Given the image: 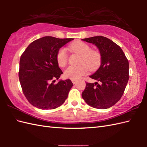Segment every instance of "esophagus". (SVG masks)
Masks as SVG:
<instances>
[{
	"label": "esophagus",
	"instance_id": "obj_1",
	"mask_svg": "<svg viewBox=\"0 0 147 147\" xmlns=\"http://www.w3.org/2000/svg\"><path fill=\"white\" fill-rule=\"evenodd\" d=\"M71 82H72V83H73V84H75L77 82V80H71Z\"/></svg>",
	"mask_w": 147,
	"mask_h": 147
}]
</instances>
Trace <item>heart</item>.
<instances>
[{"label":"heart","instance_id":"heart-1","mask_svg":"<svg viewBox=\"0 0 147 147\" xmlns=\"http://www.w3.org/2000/svg\"><path fill=\"white\" fill-rule=\"evenodd\" d=\"M73 52L79 54L81 57L79 59L78 65H71L64 71V75L71 80H78L81 77L90 70L93 71L97 69L101 63V55L98 51H92L87 43L83 42H75L69 46ZM58 64L64 67L67 63L68 57L66 51L64 48L58 51L56 55Z\"/></svg>","mask_w":147,"mask_h":147}]
</instances>
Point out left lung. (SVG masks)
<instances>
[{
    "label": "left lung",
    "mask_w": 147,
    "mask_h": 147,
    "mask_svg": "<svg viewBox=\"0 0 147 147\" xmlns=\"http://www.w3.org/2000/svg\"><path fill=\"white\" fill-rule=\"evenodd\" d=\"M98 48L100 66L91 78L99 82L86 83L82 97L88 105L99 109L111 107L123 96L129 80V62L123 50L106 37L96 36L82 39Z\"/></svg>",
    "instance_id": "obj_1"
}]
</instances>
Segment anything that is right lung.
<instances>
[{
  "instance_id": "add662e5",
  "label": "right lung",
  "mask_w": 147,
  "mask_h": 147,
  "mask_svg": "<svg viewBox=\"0 0 147 147\" xmlns=\"http://www.w3.org/2000/svg\"><path fill=\"white\" fill-rule=\"evenodd\" d=\"M73 38L44 36L28 46L21 55L19 78L24 96L32 105L43 110L64 104L73 84L69 79L59 80L62 71L56 55L62 47Z\"/></svg>"
}]
</instances>
